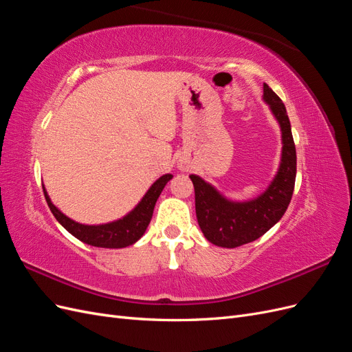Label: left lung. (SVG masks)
Segmentation results:
<instances>
[{"label":"left lung","instance_id":"obj_1","mask_svg":"<svg viewBox=\"0 0 352 352\" xmlns=\"http://www.w3.org/2000/svg\"><path fill=\"white\" fill-rule=\"evenodd\" d=\"M263 100L269 104L282 133L279 168L264 192L248 201H232L202 177L189 176L195 189L198 225L206 239L217 247L236 248L263 236L282 219L294 194L296 151L289 117L267 83L263 85Z\"/></svg>","mask_w":352,"mask_h":352}]
</instances>
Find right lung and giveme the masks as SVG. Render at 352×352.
Here are the masks:
<instances>
[{
    "label": "right lung",
    "instance_id": "obj_1",
    "mask_svg": "<svg viewBox=\"0 0 352 352\" xmlns=\"http://www.w3.org/2000/svg\"><path fill=\"white\" fill-rule=\"evenodd\" d=\"M172 177L173 175L170 173L158 177L132 211L119 220L104 223V225H82V223L72 220L52 204L44 185H42V189H44V195L51 212L60 225L72 233L74 238L98 248H124L141 239L151 221L155 202Z\"/></svg>",
    "mask_w": 352,
    "mask_h": 352
}]
</instances>
